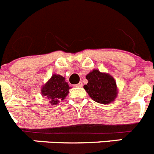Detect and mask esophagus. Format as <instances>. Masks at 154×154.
Listing matches in <instances>:
<instances>
[{
  "label": "esophagus",
  "instance_id": "34e87169",
  "mask_svg": "<svg viewBox=\"0 0 154 154\" xmlns=\"http://www.w3.org/2000/svg\"><path fill=\"white\" fill-rule=\"evenodd\" d=\"M75 87H82V82H79L78 84H76V85H75Z\"/></svg>",
  "mask_w": 154,
  "mask_h": 154
}]
</instances>
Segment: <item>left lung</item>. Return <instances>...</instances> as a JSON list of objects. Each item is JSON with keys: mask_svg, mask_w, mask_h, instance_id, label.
<instances>
[{"mask_svg": "<svg viewBox=\"0 0 154 154\" xmlns=\"http://www.w3.org/2000/svg\"><path fill=\"white\" fill-rule=\"evenodd\" d=\"M86 78L88 83L84 86V89L94 101L107 104L116 98V82L112 76L94 69Z\"/></svg>", "mask_w": 154, "mask_h": 154, "instance_id": "left-lung-1", "label": "left lung"}]
</instances>
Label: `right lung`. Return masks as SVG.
Here are the masks:
<instances>
[{"label": "right lung", "mask_w": 154, "mask_h": 154, "mask_svg": "<svg viewBox=\"0 0 154 154\" xmlns=\"http://www.w3.org/2000/svg\"><path fill=\"white\" fill-rule=\"evenodd\" d=\"M70 87L65 79L60 75H54L51 79L42 87V95L50 100L52 105L57 104L59 100H63L68 95Z\"/></svg>", "instance_id": "obj_1"}]
</instances>
